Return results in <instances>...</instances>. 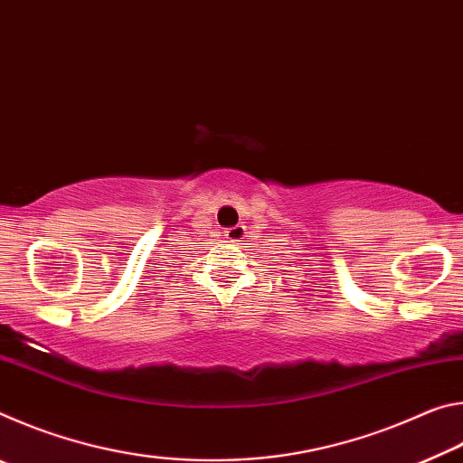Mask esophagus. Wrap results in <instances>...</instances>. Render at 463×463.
<instances>
[{
    "instance_id": "esophagus-1",
    "label": "esophagus",
    "mask_w": 463,
    "mask_h": 463,
    "mask_svg": "<svg viewBox=\"0 0 463 463\" xmlns=\"http://www.w3.org/2000/svg\"><path fill=\"white\" fill-rule=\"evenodd\" d=\"M247 237V229L242 224L237 226H231V229L224 231V239L232 242V245H241V241Z\"/></svg>"
}]
</instances>
